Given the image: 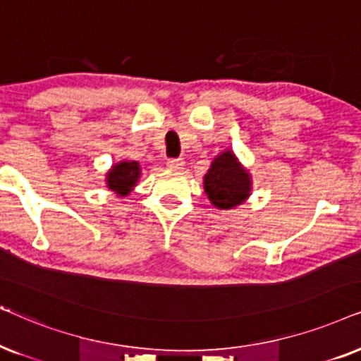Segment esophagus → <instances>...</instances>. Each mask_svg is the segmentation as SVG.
<instances>
[{"label":"esophagus","instance_id":"obj_1","mask_svg":"<svg viewBox=\"0 0 361 361\" xmlns=\"http://www.w3.org/2000/svg\"><path fill=\"white\" fill-rule=\"evenodd\" d=\"M166 166L170 168V170H173V171L183 170L185 160H183V158H173V160H168V161H166Z\"/></svg>","mask_w":361,"mask_h":361}]
</instances>
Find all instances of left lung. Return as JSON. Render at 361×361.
<instances>
[{"label":"left lung","mask_w":361,"mask_h":361,"mask_svg":"<svg viewBox=\"0 0 361 361\" xmlns=\"http://www.w3.org/2000/svg\"><path fill=\"white\" fill-rule=\"evenodd\" d=\"M204 193L218 209H233L246 203L252 191V176L236 153L226 148L211 161L203 178Z\"/></svg>","instance_id":"1"}]
</instances>
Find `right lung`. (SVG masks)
<instances>
[{"instance_id":"1","label":"right lung","mask_w":361,"mask_h":361,"mask_svg":"<svg viewBox=\"0 0 361 361\" xmlns=\"http://www.w3.org/2000/svg\"><path fill=\"white\" fill-rule=\"evenodd\" d=\"M140 176V163L133 160H122L110 166V170L105 173V185L117 196H128L137 186Z\"/></svg>"}]
</instances>
